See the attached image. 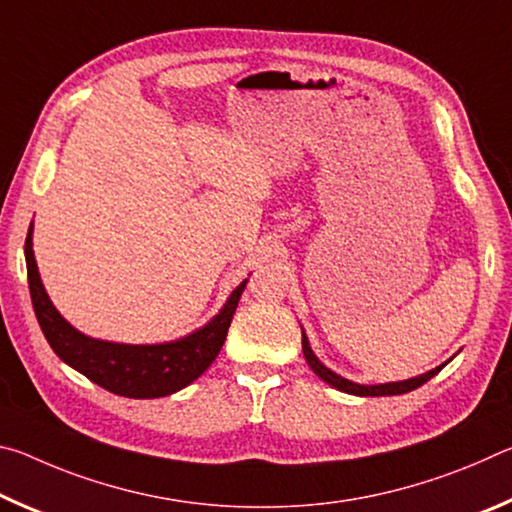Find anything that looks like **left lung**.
<instances>
[{
    "label": "left lung",
    "instance_id": "left-lung-1",
    "mask_svg": "<svg viewBox=\"0 0 512 512\" xmlns=\"http://www.w3.org/2000/svg\"><path fill=\"white\" fill-rule=\"evenodd\" d=\"M302 352H305V359L309 363V368L316 372V375L329 384L336 391L341 393H348V395H359V397H384V395H404V393H411L415 388H420L422 384H427L431 377H436L440 370H443L449 361H445L443 366H436L429 372H424L420 377H411V379H404V381H388V384H357V381H350L341 375H336L334 370H329L325 363H320V359L314 354L309 345L307 334L302 332Z\"/></svg>",
    "mask_w": 512,
    "mask_h": 512
}]
</instances>
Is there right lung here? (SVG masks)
Returning a JSON list of instances; mask_svg holds the SVG:
<instances>
[{"label": "right lung", "mask_w": 512, "mask_h": 512, "mask_svg": "<svg viewBox=\"0 0 512 512\" xmlns=\"http://www.w3.org/2000/svg\"><path fill=\"white\" fill-rule=\"evenodd\" d=\"M24 257H27L33 311L51 350L58 354L60 361L79 370L94 384L133 400H153V397L178 393L212 366L223 348L232 316L248 282H241L225 300L219 314L192 334L180 336L176 341L131 345L92 339L60 316L40 280L36 255H33V223L24 244Z\"/></svg>", "instance_id": "add662e5"}]
</instances>
